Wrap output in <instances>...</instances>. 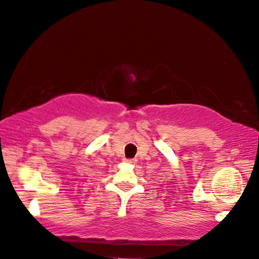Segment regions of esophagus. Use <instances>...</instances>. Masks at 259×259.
Returning <instances> with one entry per match:
<instances>
[{"mask_svg":"<svg viewBox=\"0 0 259 259\" xmlns=\"http://www.w3.org/2000/svg\"><path fill=\"white\" fill-rule=\"evenodd\" d=\"M124 161L127 163H135L136 162L135 159H124Z\"/></svg>","mask_w":259,"mask_h":259,"instance_id":"esophagus-1","label":"esophagus"}]
</instances>
